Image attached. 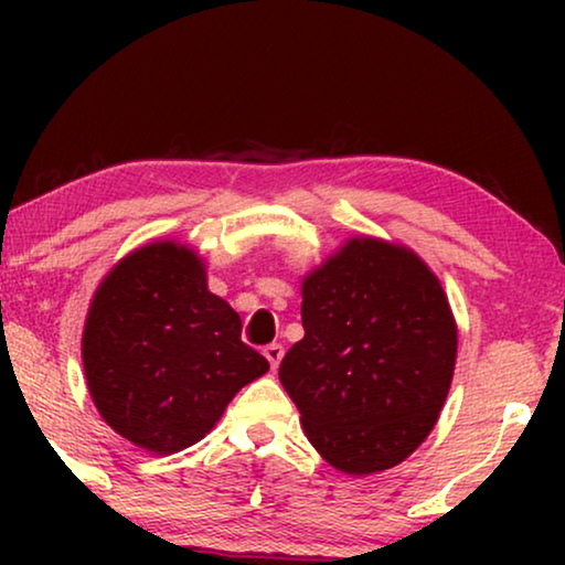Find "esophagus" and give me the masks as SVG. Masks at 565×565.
Masks as SVG:
<instances>
[{"label": "esophagus", "instance_id": "34e87169", "mask_svg": "<svg viewBox=\"0 0 565 565\" xmlns=\"http://www.w3.org/2000/svg\"><path fill=\"white\" fill-rule=\"evenodd\" d=\"M282 354H285L282 344H269V347H265V358H267L269 367H273V370H277V365H280Z\"/></svg>", "mask_w": 565, "mask_h": 565}]
</instances>
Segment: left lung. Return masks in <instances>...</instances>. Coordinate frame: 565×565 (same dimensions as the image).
<instances>
[{
  "mask_svg": "<svg viewBox=\"0 0 565 565\" xmlns=\"http://www.w3.org/2000/svg\"><path fill=\"white\" fill-rule=\"evenodd\" d=\"M306 337L280 383L329 466L370 476L404 462L443 412L458 358L452 308L419 254L354 236L300 285Z\"/></svg>",
  "mask_w": 565,
  "mask_h": 565,
  "instance_id": "obj_1",
  "label": "left lung"
}]
</instances>
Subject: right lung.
Here are the masks:
<instances>
[{
	"label": "right lung",
	"mask_w": 565,
	"mask_h": 565,
	"mask_svg": "<svg viewBox=\"0 0 565 565\" xmlns=\"http://www.w3.org/2000/svg\"><path fill=\"white\" fill-rule=\"evenodd\" d=\"M89 396L141 450L195 445L269 362L242 342V319L207 290L205 262L174 238L126 254L97 285L82 334Z\"/></svg>",
	"instance_id": "right-lung-1"
}]
</instances>
